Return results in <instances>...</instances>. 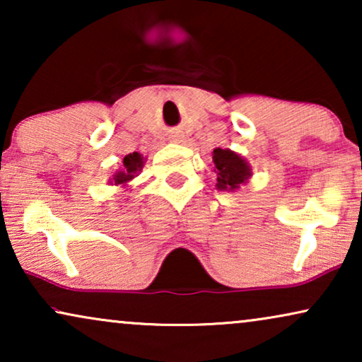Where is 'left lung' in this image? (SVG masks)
<instances>
[{"instance_id":"obj_1","label":"left lung","mask_w":362,"mask_h":362,"mask_svg":"<svg viewBox=\"0 0 362 362\" xmlns=\"http://www.w3.org/2000/svg\"><path fill=\"white\" fill-rule=\"evenodd\" d=\"M212 161H214V173L217 176V189L221 191H235L240 185L247 182L252 176V170L244 158L237 155L235 151L216 148L212 151Z\"/></svg>"}]
</instances>
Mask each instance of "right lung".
I'll return each instance as SVG.
<instances>
[{
	"label": "right lung",
	"mask_w": 362,
	"mask_h": 362,
	"mask_svg": "<svg viewBox=\"0 0 362 362\" xmlns=\"http://www.w3.org/2000/svg\"><path fill=\"white\" fill-rule=\"evenodd\" d=\"M143 165H145V158H143L138 151H133L130 155H127L123 158L122 170H118L115 175L110 177V185L125 186L128 181H132L133 177L138 175V171H141Z\"/></svg>",
	"instance_id": "add662e5"
}]
</instances>
